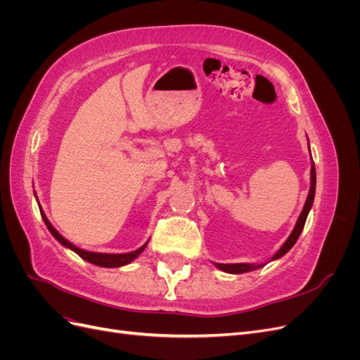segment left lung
<instances>
[{
	"instance_id": "obj_1",
	"label": "left lung",
	"mask_w": 360,
	"mask_h": 360,
	"mask_svg": "<svg viewBox=\"0 0 360 360\" xmlns=\"http://www.w3.org/2000/svg\"><path fill=\"white\" fill-rule=\"evenodd\" d=\"M309 146V143H308ZM311 151V150H309ZM314 197H315V167H314V162L311 163V188H309V193H308V198L307 201H304V205H303V210L299 216V219L296 222V225H294V230L291 231L290 237L285 240V243L282 245L279 248L278 252L271 257V261L274 259H278L281 257H284L288 250L294 246V243L297 242V238L303 230L304 226V222H307V217H308V213L311 210L312 207V202H314ZM267 263H261V264H250V263H236V264H221V263H214V266L217 269H221L222 271H226V274H234V275H238V274H246V271H252V270H257V269H261L264 267Z\"/></svg>"
}]
</instances>
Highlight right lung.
Masks as SVG:
<instances>
[{"instance_id":"right-lung-1","label":"right lung","mask_w":360,"mask_h":360,"mask_svg":"<svg viewBox=\"0 0 360 360\" xmlns=\"http://www.w3.org/2000/svg\"><path fill=\"white\" fill-rule=\"evenodd\" d=\"M36 198H37V195H36ZM37 202H39V201H37ZM39 209H40V214H41V217H43V221H45V224H46V226H48V230L51 231V234H52L53 237H56L57 240H58L63 246H66V248L72 249L73 252L78 254L82 259L89 261V263L96 264V266H101V267H122V266H126V264H129V263H132V261H134L135 258H138L141 254H143V250L146 249V246H147V243H148V242L144 243L139 249L134 250V252H126V254L89 252V250H84V249H81V248H78V246H75L73 243H70V242L68 240V238H64V237L56 230V228L52 226V224L48 221V217H46L45 212H43L40 204H39Z\"/></svg>"}]
</instances>
